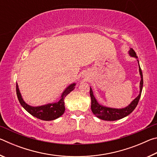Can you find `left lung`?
Wrapping results in <instances>:
<instances>
[{
  "label": "left lung",
  "mask_w": 157,
  "mask_h": 157,
  "mask_svg": "<svg viewBox=\"0 0 157 157\" xmlns=\"http://www.w3.org/2000/svg\"><path fill=\"white\" fill-rule=\"evenodd\" d=\"M129 55L130 57H135L137 59L138 63H139V73L140 76V91L139 94L138 96L135 98V99L132 101V102L130 104L127 106L126 107L122 108V109H116V108H111L107 107V106L102 105V104L98 102L96 98H95V95H94V91L91 89V87L90 86V95H91V111L94 113V115L98 117V118L102 119L103 121H113L120 120L124 118V117L129 115L134 110V109L136 107V106L139 103V99L140 98V95H141L143 86V73L141 68L140 67L139 62L138 60V57L136 56V52L132 48H130L129 51Z\"/></svg>",
  "instance_id": "left-lung-1"
}]
</instances>
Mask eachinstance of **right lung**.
Returning a JSON list of instances; mask_svg holds the SVG:
<instances>
[{
  "label": "right lung",
  "mask_w": 157,
  "mask_h": 157,
  "mask_svg": "<svg viewBox=\"0 0 157 157\" xmlns=\"http://www.w3.org/2000/svg\"><path fill=\"white\" fill-rule=\"evenodd\" d=\"M76 83H73L66 87L64 91L62 92L61 95L60 99L58 102L48 103V104L37 106V107H33V106L29 105L26 103L21 95L20 90L18 89V84L17 83V94L18 101H19L21 105L30 113L36 118L40 119L42 121H53L55 120L62 115L65 111V103L64 99L66 95L70 94V93L75 88Z\"/></svg>",
  "instance_id": "right-lung-1"
}]
</instances>
